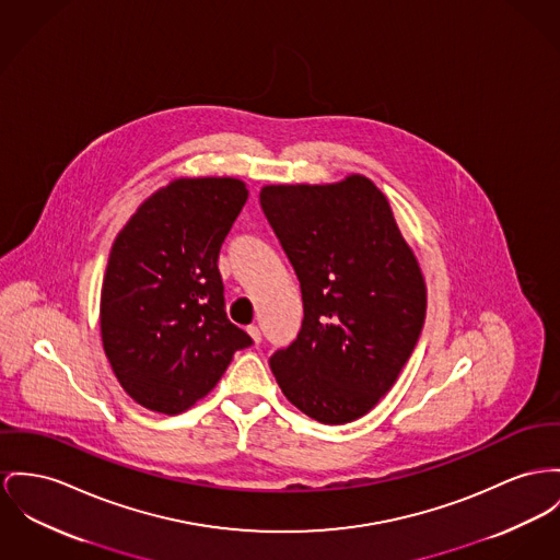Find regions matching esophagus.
Returning <instances> with one entry per match:
<instances>
[{
    "mask_svg": "<svg viewBox=\"0 0 560 560\" xmlns=\"http://www.w3.org/2000/svg\"><path fill=\"white\" fill-rule=\"evenodd\" d=\"M246 331H248V336L253 337V341H255L257 346L261 343V329H259L257 325H250Z\"/></svg>",
    "mask_w": 560,
    "mask_h": 560,
    "instance_id": "esophagus-1",
    "label": "esophagus"
}]
</instances>
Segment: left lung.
Instances as JSON below:
<instances>
[{"label":"left lung","mask_w":560,"mask_h":560,"mask_svg":"<svg viewBox=\"0 0 560 560\" xmlns=\"http://www.w3.org/2000/svg\"><path fill=\"white\" fill-rule=\"evenodd\" d=\"M259 199L303 299L298 339L269 368L310 418L352 422L410 359L427 312L422 271L388 199L361 174L336 185H269Z\"/></svg>","instance_id":"left-lung-1"}]
</instances>
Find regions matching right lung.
Segmentation results:
<instances>
[{"mask_svg":"<svg viewBox=\"0 0 560 560\" xmlns=\"http://www.w3.org/2000/svg\"><path fill=\"white\" fill-rule=\"evenodd\" d=\"M248 199L237 178H178L114 240L102 287V341L125 393L180 413L206 397L250 336L224 312L219 253Z\"/></svg>","mask_w":560,"mask_h":560,"instance_id":"right-lung-1","label":"right lung"}]
</instances>
